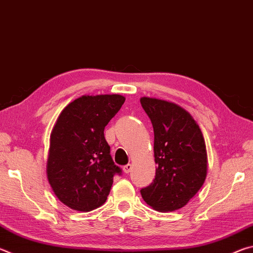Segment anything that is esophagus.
Returning <instances> with one entry per match:
<instances>
[{
    "mask_svg": "<svg viewBox=\"0 0 253 253\" xmlns=\"http://www.w3.org/2000/svg\"><path fill=\"white\" fill-rule=\"evenodd\" d=\"M131 169H132V166H131V164H127V165H125L123 168V169H124V173H126V174H128L131 170Z\"/></svg>",
    "mask_w": 253,
    "mask_h": 253,
    "instance_id": "34e87169",
    "label": "esophagus"
}]
</instances>
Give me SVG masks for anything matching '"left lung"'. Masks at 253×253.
<instances>
[{
	"instance_id": "1",
	"label": "left lung",
	"mask_w": 253,
	"mask_h": 253,
	"mask_svg": "<svg viewBox=\"0 0 253 253\" xmlns=\"http://www.w3.org/2000/svg\"><path fill=\"white\" fill-rule=\"evenodd\" d=\"M140 104L154 128L157 164L153 183L140 194L154 210L172 212L185 207L207 177L203 134L193 117L176 104L148 97L140 98Z\"/></svg>"
}]
</instances>
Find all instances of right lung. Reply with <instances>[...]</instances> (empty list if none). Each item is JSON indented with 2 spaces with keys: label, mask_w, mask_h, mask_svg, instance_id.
<instances>
[{
  "label": "right lung",
  "mask_w": 253,
  "mask_h": 253,
  "mask_svg": "<svg viewBox=\"0 0 253 253\" xmlns=\"http://www.w3.org/2000/svg\"><path fill=\"white\" fill-rule=\"evenodd\" d=\"M125 97L83 96L61 111L51 131L46 176L61 202L76 211L89 212L106 202L115 165L104 129Z\"/></svg>",
  "instance_id": "right-lung-1"
}]
</instances>
